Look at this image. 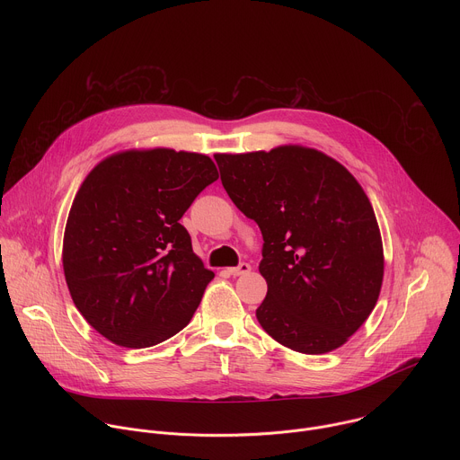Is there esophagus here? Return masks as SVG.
Segmentation results:
<instances>
[{
    "mask_svg": "<svg viewBox=\"0 0 460 460\" xmlns=\"http://www.w3.org/2000/svg\"><path fill=\"white\" fill-rule=\"evenodd\" d=\"M251 271V266L249 264H245V261H242L240 266H236V268H227V273L229 275H233V277H240V275H247Z\"/></svg>",
    "mask_w": 460,
    "mask_h": 460,
    "instance_id": "1",
    "label": "esophagus"
}]
</instances>
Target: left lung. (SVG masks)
I'll return each instance as SVG.
<instances>
[{
	"instance_id": "1",
	"label": "left lung",
	"mask_w": 460,
	"mask_h": 460,
	"mask_svg": "<svg viewBox=\"0 0 460 460\" xmlns=\"http://www.w3.org/2000/svg\"><path fill=\"white\" fill-rule=\"evenodd\" d=\"M215 160L229 199L264 236L260 325L305 355L344 346L371 314L384 279L380 229L360 183L302 146Z\"/></svg>"
}]
</instances>
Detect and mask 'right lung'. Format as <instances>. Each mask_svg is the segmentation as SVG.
I'll return each mask as SVG.
<instances>
[{
	"instance_id": "obj_1",
	"label": "right lung",
	"mask_w": 460,
	"mask_h": 460,
	"mask_svg": "<svg viewBox=\"0 0 460 460\" xmlns=\"http://www.w3.org/2000/svg\"><path fill=\"white\" fill-rule=\"evenodd\" d=\"M217 178L209 156L165 147L114 153L87 174L61 260L75 305L107 341L151 348L190 322L215 273L180 218Z\"/></svg>"
}]
</instances>
